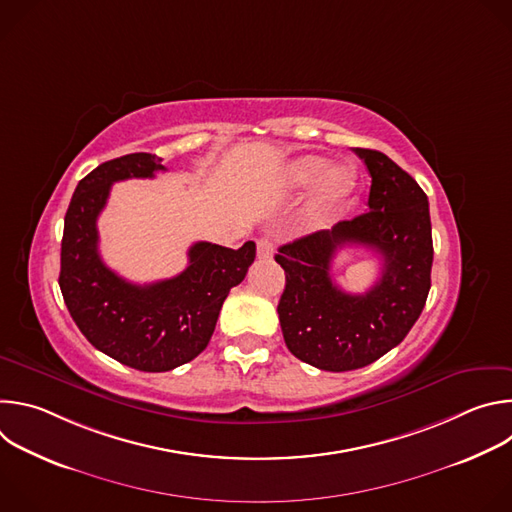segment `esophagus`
Here are the masks:
<instances>
[{
	"mask_svg": "<svg viewBox=\"0 0 512 512\" xmlns=\"http://www.w3.org/2000/svg\"><path fill=\"white\" fill-rule=\"evenodd\" d=\"M273 255V239L271 237H261L257 241V257L259 259H269Z\"/></svg>",
	"mask_w": 512,
	"mask_h": 512,
	"instance_id": "obj_1",
	"label": "esophagus"
}]
</instances>
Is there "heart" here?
<instances>
[{
    "label": "heart",
    "instance_id": "b5f03b06",
    "mask_svg": "<svg viewBox=\"0 0 512 512\" xmlns=\"http://www.w3.org/2000/svg\"><path fill=\"white\" fill-rule=\"evenodd\" d=\"M328 166H330V160L324 156H314V154L304 156L287 168V182H289V186H296V188L310 186L320 178ZM356 182H358V172L354 166L340 164V166L330 168L316 188L314 206L324 210V208H332V206L340 204L354 192Z\"/></svg>",
    "mask_w": 512,
    "mask_h": 512
}]
</instances>
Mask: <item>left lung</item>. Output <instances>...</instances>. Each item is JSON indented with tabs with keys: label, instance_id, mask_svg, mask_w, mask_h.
I'll return each instance as SVG.
<instances>
[{
	"label": "left lung",
	"instance_id": "1",
	"mask_svg": "<svg viewBox=\"0 0 512 512\" xmlns=\"http://www.w3.org/2000/svg\"><path fill=\"white\" fill-rule=\"evenodd\" d=\"M373 182L369 210L279 247L285 271L277 314L296 358L320 371H354L395 348L417 322L431 287V221L419 184L377 150H354ZM344 244L382 255L384 271L367 295H348L329 267Z\"/></svg>",
	"mask_w": 512,
	"mask_h": 512
}]
</instances>
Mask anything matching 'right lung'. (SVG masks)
<instances>
[{
	"label": "right lung",
	"instance_id": "right-lung-1",
	"mask_svg": "<svg viewBox=\"0 0 512 512\" xmlns=\"http://www.w3.org/2000/svg\"><path fill=\"white\" fill-rule=\"evenodd\" d=\"M162 158L127 154L87 174L64 216L60 291L85 338L107 356L145 373L172 371L208 344L223 302L255 261V243L227 249L198 241L188 267L164 281L137 285L111 271L99 255L97 218L113 182L154 178Z\"/></svg>",
	"mask_w": 512,
	"mask_h": 512
}]
</instances>
